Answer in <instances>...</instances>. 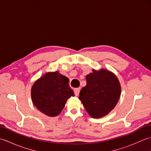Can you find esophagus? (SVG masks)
Returning a JSON list of instances; mask_svg holds the SVG:
<instances>
[{
	"label": "esophagus",
	"instance_id": "34e87169",
	"mask_svg": "<svg viewBox=\"0 0 151 151\" xmlns=\"http://www.w3.org/2000/svg\"><path fill=\"white\" fill-rule=\"evenodd\" d=\"M74 91H75V94L76 96H78L79 95L80 88H75V89H74Z\"/></svg>",
	"mask_w": 151,
	"mask_h": 151
}]
</instances>
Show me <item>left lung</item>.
I'll return each mask as SVG.
<instances>
[{"label": "left lung", "mask_w": 151, "mask_h": 151, "mask_svg": "<svg viewBox=\"0 0 151 151\" xmlns=\"http://www.w3.org/2000/svg\"><path fill=\"white\" fill-rule=\"evenodd\" d=\"M86 75V86L80 92L79 99L93 118H101L113 110L119 100L120 82L116 75L106 69H92Z\"/></svg>", "instance_id": "left-lung-1"}]
</instances>
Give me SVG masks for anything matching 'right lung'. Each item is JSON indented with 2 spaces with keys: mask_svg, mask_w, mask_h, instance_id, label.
I'll return each mask as SVG.
<instances>
[{
  "mask_svg": "<svg viewBox=\"0 0 151 151\" xmlns=\"http://www.w3.org/2000/svg\"><path fill=\"white\" fill-rule=\"evenodd\" d=\"M69 79L58 71L48 72L37 79L31 88L32 101L41 113L55 117L62 112L67 99L75 96Z\"/></svg>",
  "mask_w": 151,
  "mask_h": 151,
  "instance_id": "1",
  "label": "right lung"
}]
</instances>
